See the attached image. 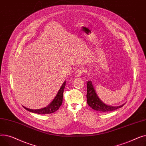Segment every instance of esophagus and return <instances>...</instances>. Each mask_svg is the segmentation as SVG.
I'll return each instance as SVG.
<instances>
[{
  "mask_svg": "<svg viewBox=\"0 0 146 146\" xmlns=\"http://www.w3.org/2000/svg\"><path fill=\"white\" fill-rule=\"evenodd\" d=\"M84 73V69L82 67H79V68H78V70L76 71L75 72V74L76 76L78 77H79V76H82V74Z\"/></svg>",
  "mask_w": 146,
  "mask_h": 146,
  "instance_id": "obj_1",
  "label": "esophagus"
}]
</instances>
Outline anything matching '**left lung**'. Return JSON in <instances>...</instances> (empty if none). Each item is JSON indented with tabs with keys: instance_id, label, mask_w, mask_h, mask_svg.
<instances>
[{
	"instance_id": "8db88e82",
	"label": "left lung",
	"mask_w": 146,
	"mask_h": 146,
	"mask_svg": "<svg viewBox=\"0 0 146 146\" xmlns=\"http://www.w3.org/2000/svg\"><path fill=\"white\" fill-rule=\"evenodd\" d=\"M87 102L89 106L94 110L102 112H110L116 110L123 106L124 104L119 106H112L104 104L99 99L94 88L92 83L90 81L87 82Z\"/></svg>"
}]
</instances>
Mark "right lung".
Here are the masks:
<instances>
[{
	"instance_id": "add662e5",
	"label": "right lung",
	"mask_w": 146,
	"mask_h": 146,
	"mask_svg": "<svg viewBox=\"0 0 146 146\" xmlns=\"http://www.w3.org/2000/svg\"><path fill=\"white\" fill-rule=\"evenodd\" d=\"M66 81H65L62 86H61L60 90H58V93L54 99H53L52 101L47 106L45 107L44 108L38 109V110H31L28 109L27 108L24 107V108L28 111L29 112H31L33 113H36L38 114H48L57 111L60 106L62 104L63 102V92L66 86Z\"/></svg>"
}]
</instances>
